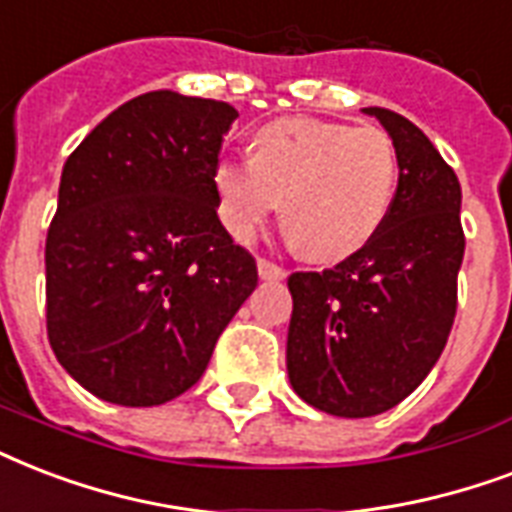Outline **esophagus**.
Listing matches in <instances>:
<instances>
[{
    "mask_svg": "<svg viewBox=\"0 0 512 512\" xmlns=\"http://www.w3.org/2000/svg\"><path fill=\"white\" fill-rule=\"evenodd\" d=\"M256 267H259L261 280H283V277H288V269L280 267V264H275V261H269V259H259L256 261Z\"/></svg>",
    "mask_w": 512,
    "mask_h": 512,
    "instance_id": "1",
    "label": "esophagus"
}]
</instances>
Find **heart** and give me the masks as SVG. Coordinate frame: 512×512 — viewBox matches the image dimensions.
Here are the masks:
<instances>
[{
  "label": "heart",
  "instance_id": "1",
  "mask_svg": "<svg viewBox=\"0 0 512 512\" xmlns=\"http://www.w3.org/2000/svg\"><path fill=\"white\" fill-rule=\"evenodd\" d=\"M398 154L379 128L275 120L251 138V160L213 170L219 216L237 240H251L280 202L293 248L312 261L360 251L390 213Z\"/></svg>",
  "mask_w": 512,
  "mask_h": 512
}]
</instances>
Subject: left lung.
<instances>
[{
	"mask_svg": "<svg viewBox=\"0 0 512 512\" xmlns=\"http://www.w3.org/2000/svg\"><path fill=\"white\" fill-rule=\"evenodd\" d=\"M398 154L390 213L360 251L323 272H293L288 379L334 417H374L417 390L457 315L465 256L457 173L406 117L368 106Z\"/></svg>",
	"mask_w": 512,
	"mask_h": 512,
	"instance_id": "obj_1",
	"label": "left lung"
}]
</instances>
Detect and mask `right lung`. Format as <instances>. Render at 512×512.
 Here are the masks:
<instances>
[{
  "label": "right lung",
  "mask_w": 512,
  "mask_h": 512,
  "mask_svg": "<svg viewBox=\"0 0 512 512\" xmlns=\"http://www.w3.org/2000/svg\"><path fill=\"white\" fill-rule=\"evenodd\" d=\"M235 117L224 101L154 90L63 165L45 243L47 339L95 398H178L259 283L216 213L213 170Z\"/></svg>",
  "instance_id": "obj_1"
}]
</instances>
